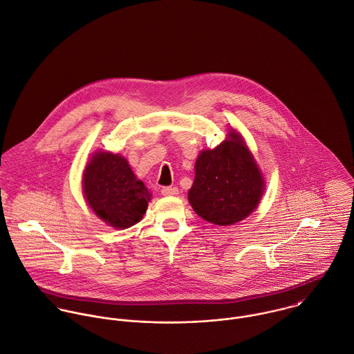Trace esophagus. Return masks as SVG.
Segmentation results:
<instances>
[{
  "label": "esophagus",
  "instance_id": "34e87169",
  "mask_svg": "<svg viewBox=\"0 0 354 354\" xmlns=\"http://www.w3.org/2000/svg\"><path fill=\"white\" fill-rule=\"evenodd\" d=\"M178 192H179L178 187H172V186H165L161 189V193L164 196H175V194H178Z\"/></svg>",
  "mask_w": 354,
  "mask_h": 354
}]
</instances>
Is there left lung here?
Here are the masks:
<instances>
[{
    "label": "left lung",
    "instance_id": "1",
    "mask_svg": "<svg viewBox=\"0 0 354 354\" xmlns=\"http://www.w3.org/2000/svg\"><path fill=\"white\" fill-rule=\"evenodd\" d=\"M263 178L241 136L214 150H204L196 161V176L189 201L198 216L215 225H233L247 218L263 193Z\"/></svg>",
    "mask_w": 354,
    "mask_h": 354
}]
</instances>
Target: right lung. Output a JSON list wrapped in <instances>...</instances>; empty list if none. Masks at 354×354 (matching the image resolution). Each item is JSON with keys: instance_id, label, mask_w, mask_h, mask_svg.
Listing matches in <instances>:
<instances>
[{"instance_id": "obj_1", "label": "right lung", "mask_w": 354, "mask_h": 354, "mask_svg": "<svg viewBox=\"0 0 354 354\" xmlns=\"http://www.w3.org/2000/svg\"><path fill=\"white\" fill-rule=\"evenodd\" d=\"M84 196L92 211L107 225L127 229L147 209L150 193L133 175L128 161L111 153H96L84 172Z\"/></svg>"}]
</instances>
